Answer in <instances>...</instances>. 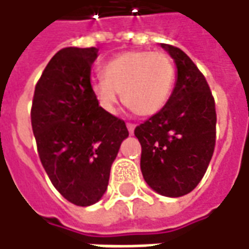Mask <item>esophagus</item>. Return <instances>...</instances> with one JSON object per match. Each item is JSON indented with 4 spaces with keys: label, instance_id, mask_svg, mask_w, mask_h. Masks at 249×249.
Wrapping results in <instances>:
<instances>
[{
    "label": "esophagus",
    "instance_id": "1",
    "mask_svg": "<svg viewBox=\"0 0 249 249\" xmlns=\"http://www.w3.org/2000/svg\"><path fill=\"white\" fill-rule=\"evenodd\" d=\"M134 128H136V124H134V123H127V130L130 134L134 133Z\"/></svg>",
    "mask_w": 249,
    "mask_h": 249
}]
</instances>
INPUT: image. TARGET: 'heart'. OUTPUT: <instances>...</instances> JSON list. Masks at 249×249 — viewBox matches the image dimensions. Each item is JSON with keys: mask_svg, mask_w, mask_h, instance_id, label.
I'll return each mask as SVG.
<instances>
[{"mask_svg": "<svg viewBox=\"0 0 249 249\" xmlns=\"http://www.w3.org/2000/svg\"><path fill=\"white\" fill-rule=\"evenodd\" d=\"M175 66L164 52L128 51L111 58L103 68V79L91 85L98 105L116 112L123 103L138 116H152L163 109L174 88Z\"/></svg>", "mask_w": 249, "mask_h": 249, "instance_id": "heart-1", "label": "heart"}]
</instances>
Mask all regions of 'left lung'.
<instances>
[{"label":"left lung","instance_id":"1","mask_svg":"<svg viewBox=\"0 0 249 249\" xmlns=\"http://www.w3.org/2000/svg\"><path fill=\"white\" fill-rule=\"evenodd\" d=\"M178 76L167 104L137 126L144 179L163 196L191 193L204 177L216 140L215 100L204 75L179 48L161 43Z\"/></svg>","mask_w":249,"mask_h":249}]
</instances>
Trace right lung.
I'll use <instances>...</instances> for the list:
<instances>
[{
    "label": "right lung",
    "mask_w": 249,
    "mask_h": 249,
    "mask_svg": "<svg viewBox=\"0 0 249 249\" xmlns=\"http://www.w3.org/2000/svg\"><path fill=\"white\" fill-rule=\"evenodd\" d=\"M97 48H64L35 85L31 126L43 168L58 193L75 206H91L107 191L122 141L123 119L104 111L90 83Z\"/></svg>",
    "instance_id": "add662e5"
}]
</instances>
